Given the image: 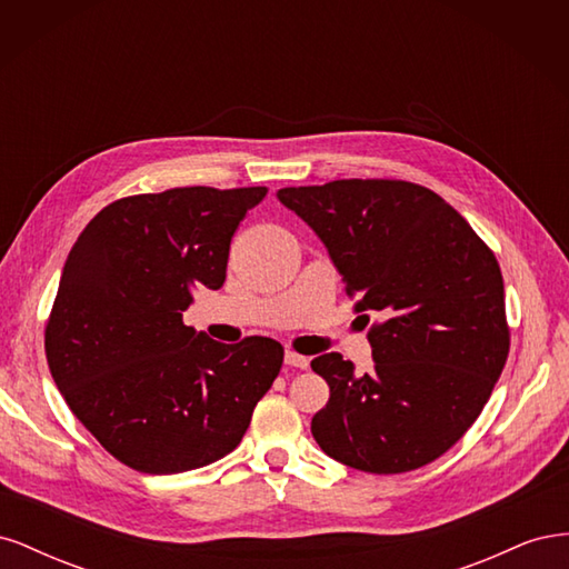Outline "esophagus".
Returning a JSON list of instances; mask_svg holds the SVG:
<instances>
[{"label": "esophagus", "instance_id": "34e87169", "mask_svg": "<svg viewBox=\"0 0 569 569\" xmlns=\"http://www.w3.org/2000/svg\"><path fill=\"white\" fill-rule=\"evenodd\" d=\"M284 363L291 366V368L306 370V368H308V358L301 356V353H297V351H284Z\"/></svg>", "mask_w": 569, "mask_h": 569}]
</instances>
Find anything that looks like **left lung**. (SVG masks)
I'll return each instance as SVG.
<instances>
[{
	"label": "left lung",
	"mask_w": 569,
	"mask_h": 569,
	"mask_svg": "<svg viewBox=\"0 0 569 569\" xmlns=\"http://www.w3.org/2000/svg\"><path fill=\"white\" fill-rule=\"evenodd\" d=\"M278 199L316 230L368 332L375 366L311 360L330 401L311 432L349 468L399 475L437 460L487 406L510 351L503 274L451 203L406 180L284 187Z\"/></svg>",
	"instance_id": "1"
}]
</instances>
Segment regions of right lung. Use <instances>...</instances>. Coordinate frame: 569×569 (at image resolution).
<instances>
[{
    "mask_svg": "<svg viewBox=\"0 0 569 569\" xmlns=\"http://www.w3.org/2000/svg\"><path fill=\"white\" fill-rule=\"evenodd\" d=\"M266 187H176L101 209L66 258L44 327L73 416L128 468L176 475L234 451L282 368L270 337L220 343L182 322L226 282L230 242Z\"/></svg>",
    "mask_w": 569,
    "mask_h": 569,
    "instance_id": "right-lung-1",
    "label": "right lung"
}]
</instances>
